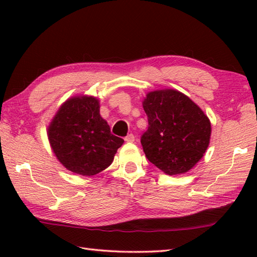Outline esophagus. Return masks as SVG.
Wrapping results in <instances>:
<instances>
[{"label": "esophagus", "instance_id": "1", "mask_svg": "<svg viewBox=\"0 0 257 257\" xmlns=\"http://www.w3.org/2000/svg\"><path fill=\"white\" fill-rule=\"evenodd\" d=\"M124 141H127V143H134V141H135V135L129 134L128 136H125Z\"/></svg>", "mask_w": 257, "mask_h": 257}]
</instances>
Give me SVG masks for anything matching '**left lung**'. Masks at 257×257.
I'll list each match as a JSON object with an SVG mask.
<instances>
[{
  "mask_svg": "<svg viewBox=\"0 0 257 257\" xmlns=\"http://www.w3.org/2000/svg\"><path fill=\"white\" fill-rule=\"evenodd\" d=\"M143 106L149 124L141 136L147 159L170 176L188 172L209 147V118L188 96L174 89L149 92Z\"/></svg>",
  "mask_w": 257,
  "mask_h": 257,
  "instance_id": "8db88e82",
  "label": "left lung"
}]
</instances>
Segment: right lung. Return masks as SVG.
<instances>
[{
    "mask_svg": "<svg viewBox=\"0 0 257 257\" xmlns=\"http://www.w3.org/2000/svg\"><path fill=\"white\" fill-rule=\"evenodd\" d=\"M54 154L69 171L90 177L111 165L123 139L113 136L99 113L95 97H73L65 101L48 127Z\"/></svg>",
    "mask_w": 257,
    "mask_h": 257,
    "instance_id": "1",
    "label": "right lung"
}]
</instances>
